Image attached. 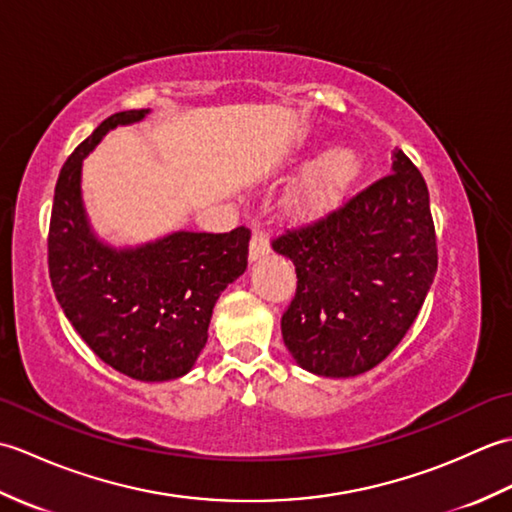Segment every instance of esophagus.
I'll list each match as a JSON object with an SVG mask.
<instances>
[{
	"label": "esophagus",
	"mask_w": 512,
	"mask_h": 512,
	"mask_svg": "<svg viewBox=\"0 0 512 512\" xmlns=\"http://www.w3.org/2000/svg\"><path fill=\"white\" fill-rule=\"evenodd\" d=\"M266 255H270L268 237L264 233L255 231L253 239H250V246H248V259H250V262H257V259H262Z\"/></svg>",
	"instance_id": "1"
}]
</instances>
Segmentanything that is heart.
Returning a JSON list of instances; mask_svg holds the SVG:
<instances>
[{
    "label": "heart",
    "instance_id": "obj_1",
    "mask_svg": "<svg viewBox=\"0 0 512 512\" xmlns=\"http://www.w3.org/2000/svg\"><path fill=\"white\" fill-rule=\"evenodd\" d=\"M303 178L288 193L286 209L292 220L317 224L339 211L361 180L363 158L352 147H334L328 154H306L292 162Z\"/></svg>",
    "mask_w": 512,
    "mask_h": 512
}]
</instances>
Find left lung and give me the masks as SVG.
<instances>
[{"instance_id":"left-lung-1","label":"left lung","mask_w":512,"mask_h":512,"mask_svg":"<svg viewBox=\"0 0 512 512\" xmlns=\"http://www.w3.org/2000/svg\"><path fill=\"white\" fill-rule=\"evenodd\" d=\"M273 248L297 270L295 299L281 317L297 365L325 378L365 374L394 352L436 277L427 182L394 149L389 176Z\"/></svg>"}]
</instances>
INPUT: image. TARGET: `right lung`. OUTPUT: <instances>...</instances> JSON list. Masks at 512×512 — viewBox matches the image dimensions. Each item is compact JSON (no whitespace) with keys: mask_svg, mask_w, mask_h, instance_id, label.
Segmentation results:
<instances>
[{"mask_svg":"<svg viewBox=\"0 0 512 512\" xmlns=\"http://www.w3.org/2000/svg\"><path fill=\"white\" fill-rule=\"evenodd\" d=\"M147 114L105 118L65 160L54 187L48 266L59 306L90 350L129 378L162 383L198 361L215 301L248 266L250 231H176L123 248L94 233L81 193L83 160L107 132Z\"/></svg>","mask_w":512,"mask_h":512,"instance_id":"right-lung-1","label":"right lung"}]
</instances>
